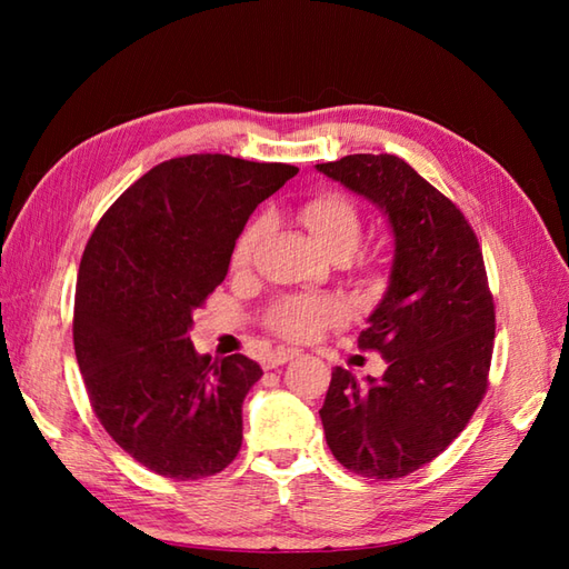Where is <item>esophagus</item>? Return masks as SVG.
<instances>
[{"mask_svg":"<svg viewBox=\"0 0 569 569\" xmlns=\"http://www.w3.org/2000/svg\"><path fill=\"white\" fill-rule=\"evenodd\" d=\"M296 357H298V349H273V352L263 357V369H276Z\"/></svg>","mask_w":569,"mask_h":569,"instance_id":"esophagus-1","label":"esophagus"}]
</instances>
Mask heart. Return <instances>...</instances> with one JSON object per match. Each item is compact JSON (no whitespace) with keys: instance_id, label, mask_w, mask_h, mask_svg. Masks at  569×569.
<instances>
[{"instance_id":"obj_1","label":"heart","mask_w":569,"mask_h":569,"mask_svg":"<svg viewBox=\"0 0 569 569\" xmlns=\"http://www.w3.org/2000/svg\"><path fill=\"white\" fill-rule=\"evenodd\" d=\"M300 220L310 229L312 239L330 257H352L365 234L359 204L340 190H322L300 204ZM266 232V220H251L241 229L232 247V269H247L253 259L259 241ZM345 308L335 298L318 296H288L269 310L266 325L286 340H308L328 325L340 322Z\"/></svg>"}]
</instances>
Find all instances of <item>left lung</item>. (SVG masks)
Masks as SVG:
<instances>
[{
  "label": "left lung",
  "instance_id": "obj_1",
  "mask_svg": "<svg viewBox=\"0 0 569 569\" xmlns=\"http://www.w3.org/2000/svg\"><path fill=\"white\" fill-rule=\"evenodd\" d=\"M320 173L389 214V288L359 332L386 359L381 379L357 383L337 367L320 408L335 459L389 481L432 462L487 393L497 332L485 257L457 204L391 153H352Z\"/></svg>",
  "mask_w": 569,
  "mask_h": 569
}]
</instances>
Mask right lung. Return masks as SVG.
Wrapping results in <instances>:
<instances>
[{"label": "right lung", "mask_w": 569, "mask_h": 569, "mask_svg": "<svg viewBox=\"0 0 569 569\" xmlns=\"http://www.w3.org/2000/svg\"><path fill=\"white\" fill-rule=\"evenodd\" d=\"M298 173L224 153L163 161L114 200L84 247L72 342L94 416L156 475L212 477L241 447V403L261 367L200 357L192 310L224 281L257 204Z\"/></svg>", "instance_id": "obj_1"}]
</instances>
